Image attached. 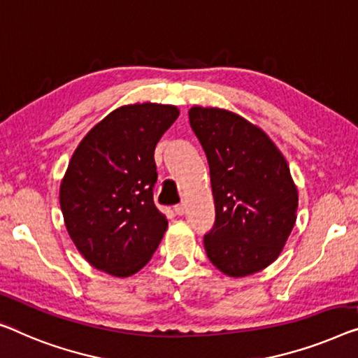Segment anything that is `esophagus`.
Instances as JSON below:
<instances>
[{
    "label": "esophagus",
    "instance_id": "obj_1",
    "mask_svg": "<svg viewBox=\"0 0 358 358\" xmlns=\"http://www.w3.org/2000/svg\"><path fill=\"white\" fill-rule=\"evenodd\" d=\"M173 210H175V213H177V215H183L185 210H186V204H185V202H180V204L173 207Z\"/></svg>",
    "mask_w": 358,
    "mask_h": 358
}]
</instances>
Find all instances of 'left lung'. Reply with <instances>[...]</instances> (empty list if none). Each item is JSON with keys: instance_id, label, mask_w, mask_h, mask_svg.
<instances>
[{"instance_id": "obj_1", "label": "left lung", "mask_w": 358, "mask_h": 358, "mask_svg": "<svg viewBox=\"0 0 358 358\" xmlns=\"http://www.w3.org/2000/svg\"><path fill=\"white\" fill-rule=\"evenodd\" d=\"M188 115L209 162L215 204L207 257L234 278L257 273L278 259L296 223L299 197L286 159L234 112L194 106Z\"/></svg>"}]
</instances>
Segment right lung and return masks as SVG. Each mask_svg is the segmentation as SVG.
Masks as SVG:
<instances>
[{"instance_id":"right-lung-1","label":"right lung","mask_w":358,"mask_h":358,"mask_svg":"<svg viewBox=\"0 0 358 358\" xmlns=\"http://www.w3.org/2000/svg\"><path fill=\"white\" fill-rule=\"evenodd\" d=\"M178 114L169 104L122 106L73 152L61 183V210L69 236L94 268L124 278L156 252L169 222L154 204V149Z\"/></svg>"}]
</instances>
